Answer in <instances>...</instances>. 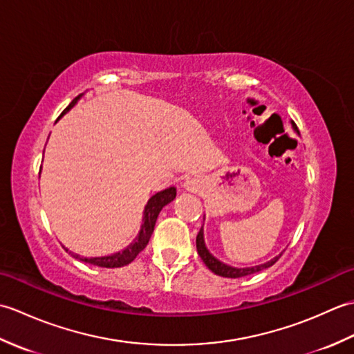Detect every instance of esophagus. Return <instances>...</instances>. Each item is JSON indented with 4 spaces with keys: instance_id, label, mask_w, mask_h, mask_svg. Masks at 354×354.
<instances>
[{
    "instance_id": "obj_1",
    "label": "esophagus",
    "mask_w": 354,
    "mask_h": 354,
    "mask_svg": "<svg viewBox=\"0 0 354 354\" xmlns=\"http://www.w3.org/2000/svg\"><path fill=\"white\" fill-rule=\"evenodd\" d=\"M184 187L187 190H196V181H193V179H190V181H187L185 184H184Z\"/></svg>"
}]
</instances>
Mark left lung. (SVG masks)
Returning a JSON list of instances; mask_svg holds the SVG:
<instances>
[{"label": "left lung", "mask_w": 354, "mask_h": 354, "mask_svg": "<svg viewBox=\"0 0 354 354\" xmlns=\"http://www.w3.org/2000/svg\"><path fill=\"white\" fill-rule=\"evenodd\" d=\"M293 126H295V124H293ZM295 129H297V126H295ZM196 248H198L199 257L202 259V261L205 263L207 268L209 270H213L214 274L221 275V277H227V278H240V277H246V275H251V274H255V272H260V270L272 266L274 263H277V260L281 257V254H280L278 257L265 263V265H259V266H252V268H232V266H228V265H225V263L214 259L213 255L208 252V250L205 248V243H204V231H202V228L198 232Z\"/></svg>", "instance_id": "1"}]
</instances>
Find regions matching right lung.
<instances>
[{"instance_id": "1", "label": "right lung", "mask_w": 354, "mask_h": 354, "mask_svg": "<svg viewBox=\"0 0 354 354\" xmlns=\"http://www.w3.org/2000/svg\"><path fill=\"white\" fill-rule=\"evenodd\" d=\"M79 97H76V99H74L68 104V106L65 108L64 112H66L70 108H73L74 104H76V102L79 100ZM64 112H62V114H64ZM175 196H176V189H175V187H170V189H165V190H162L160 193H156V194H153L152 198L149 199L147 205L145 208V223L141 225L140 234H138L137 239H135V242L127 246L124 251L108 255V257L86 259V257H80V255H74V257L82 260V261H85V263H89V265L100 266V268H122V266L129 265V263L135 257H137V255L142 250H145L146 245L149 243L150 236H152L153 228H155L156 217H158V214H160L162 207L167 205L169 202H171L173 199H175ZM66 251H68V250H66Z\"/></svg>"}]
</instances>
